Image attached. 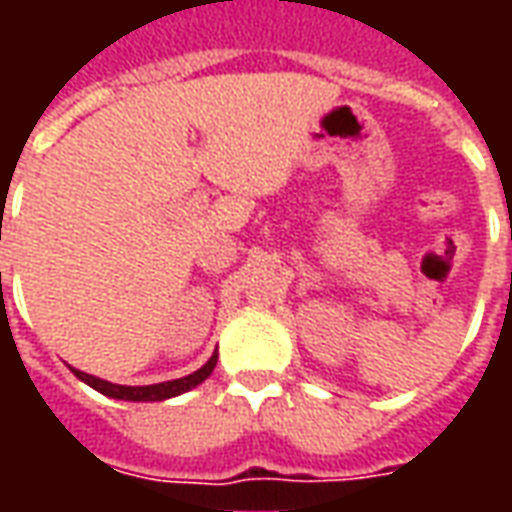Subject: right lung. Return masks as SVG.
Listing matches in <instances>:
<instances>
[{"label": "right lung", "mask_w": 512, "mask_h": 512, "mask_svg": "<svg viewBox=\"0 0 512 512\" xmlns=\"http://www.w3.org/2000/svg\"><path fill=\"white\" fill-rule=\"evenodd\" d=\"M216 359H219V354H213L205 365L200 367V370H194L191 376H183V378H175V381H164V384H150V386H120V384H109V381H104V378H95L90 376V373H82V370H76V367H71L73 376L82 378L84 384H90L93 389H98L101 395L106 397H117V400H167V397H178L183 395V392H189V389H194L197 384H202L205 378L211 376L213 367H216Z\"/></svg>", "instance_id": "add662e5"}]
</instances>
